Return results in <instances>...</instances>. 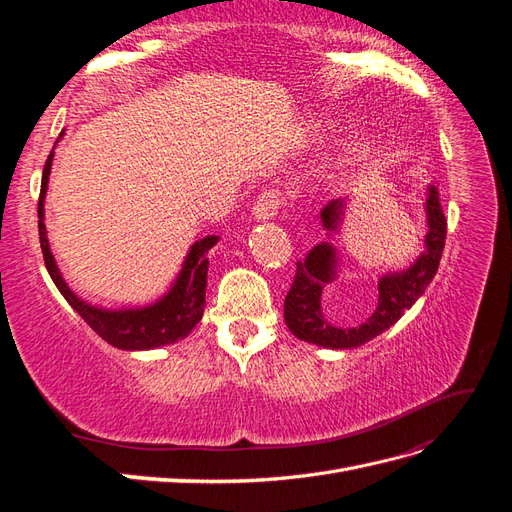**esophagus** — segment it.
<instances>
[{"label":"esophagus","mask_w":512,"mask_h":512,"mask_svg":"<svg viewBox=\"0 0 512 512\" xmlns=\"http://www.w3.org/2000/svg\"><path fill=\"white\" fill-rule=\"evenodd\" d=\"M284 205V192L277 190V188H271V190H265L254 203V220L256 222H265V220H273L277 211L282 209Z\"/></svg>","instance_id":"obj_1"}]
</instances>
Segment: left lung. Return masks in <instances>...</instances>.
Listing matches in <instances>:
<instances>
[{"label": "left lung", "instance_id": "left-lung-1", "mask_svg": "<svg viewBox=\"0 0 512 512\" xmlns=\"http://www.w3.org/2000/svg\"><path fill=\"white\" fill-rule=\"evenodd\" d=\"M346 198L329 200L320 211L322 226L329 232H339V224L344 220ZM427 211V237L425 252L416 258L406 271L386 273L378 282V303L374 314L354 327H335L322 312V290L337 277V252L331 243H318L309 250L305 260L297 262V275L286 294L284 320L292 335L303 342L316 344L322 348L348 350L367 344L369 339L378 337L404 316L418 297H423L425 288L438 271L444 239H446V218L440 205L436 185H429L425 198Z\"/></svg>", "mask_w": 512, "mask_h": 512}]
</instances>
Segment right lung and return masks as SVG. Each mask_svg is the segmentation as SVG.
<instances>
[{
    "label": "right lung",
    "mask_w": 512,
    "mask_h": 512,
    "mask_svg": "<svg viewBox=\"0 0 512 512\" xmlns=\"http://www.w3.org/2000/svg\"><path fill=\"white\" fill-rule=\"evenodd\" d=\"M61 136V134H59ZM53 164V151L44 164L40 198H38V232L40 247L44 256L46 271L51 280L64 294V299L74 307L91 329H94L104 342L119 350H153L168 344H175L179 339L188 337L192 329L203 318L205 309V290H207V271H209V250L218 243V237H205L196 241L188 256H185L183 267L177 275L175 284L156 303L145 307L130 309H102L89 305L79 294H74L59 273L57 262L51 254L49 239H46L44 226V196L49 188V175Z\"/></svg>",
    "instance_id": "right-lung-1"
}]
</instances>
